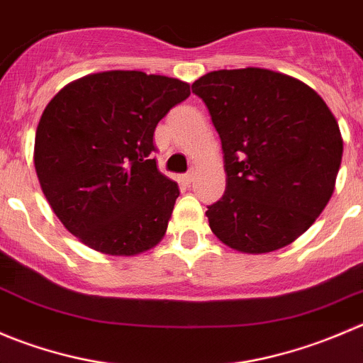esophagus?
Listing matches in <instances>:
<instances>
[{"instance_id":"34e87169","label":"esophagus","mask_w":363,"mask_h":363,"mask_svg":"<svg viewBox=\"0 0 363 363\" xmlns=\"http://www.w3.org/2000/svg\"><path fill=\"white\" fill-rule=\"evenodd\" d=\"M193 177H195V174H193V172H188V174L182 175L181 179H182V182H184V184H191Z\"/></svg>"}]
</instances>
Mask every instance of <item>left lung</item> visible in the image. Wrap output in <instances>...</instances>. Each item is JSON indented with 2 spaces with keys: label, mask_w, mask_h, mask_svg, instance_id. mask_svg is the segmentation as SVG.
<instances>
[{
  "label": "left lung",
  "mask_w": 363,
  "mask_h": 363,
  "mask_svg": "<svg viewBox=\"0 0 363 363\" xmlns=\"http://www.w3.org/2000/svg\"><path fill=\"white\" fill-rule=\"evenodd\" d=\"M223 149L227 188L207 207L209 227L242 253L300 238L332 199L342 160L339 124L300 79L275 70H214L191 84Z\"/></svg>",
  "instance_id": "obj_1"
}]
</instances>
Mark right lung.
<instances>
[{"label":"right lung","instance_id":"1","mask_svg":"<svg viewBox=\"0 0 363 363\" xmlns=\"http://www.w3.org/2000/svg\"><path fill=\"white\" fill-rule=\"evenodd\" d=\"M189 97L181 79L108 70L62 88L35 135L38 182L63 227L108 255L163 239L179 186L150 160L156 125Z\"/></svg>","mask_w":363,"mask_h":363}]
</instances>
